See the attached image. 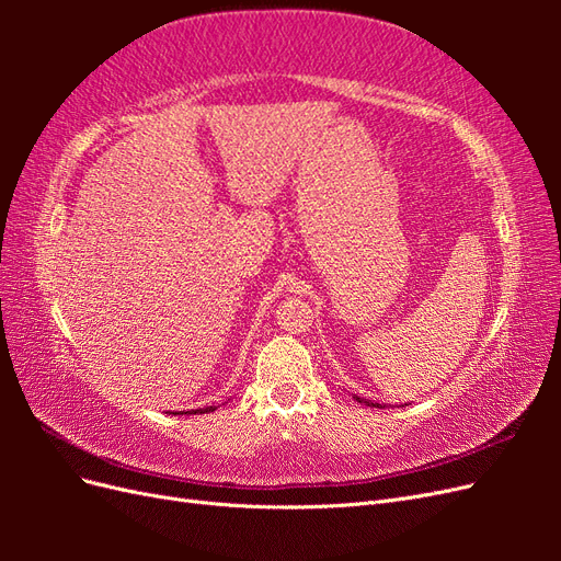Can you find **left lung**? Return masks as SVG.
Masks as SVG:
<instances>
[{"instance_id": "1", "label": "left lung", "mask_w": 561, "mask_h": 561, "mask_svg": "<svg viewBox=\"0 0 561 561\" xmlns=\"http://www.w3.org/2000/svg\"><path fill=\"white\" fill-rule=\"evenodd\" d=\"M353 400H358L360 404H367V407H379V402H375V400H365V398H360V396H353Z\"/></svg>"}]
</instances>
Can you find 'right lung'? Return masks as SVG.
Masks as SVG:
<instances>
[{"mask_svg": "<svg viewBox=\"0 0 561 561\" xmlns=\"http://www.w3.org/2000/svg\"><path fill=\"white\" fill-rule=\"evenodd\" d=\"M217 407L210 404V407H203V410H192V412H173V414H208V412H215Z\"/></svg>", "mask_w": 561, "mask_h": 561, "instance_id": "1", "label": "right lung"}]
</instances>
